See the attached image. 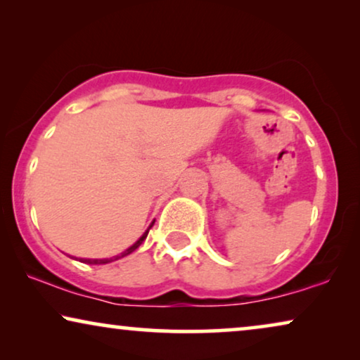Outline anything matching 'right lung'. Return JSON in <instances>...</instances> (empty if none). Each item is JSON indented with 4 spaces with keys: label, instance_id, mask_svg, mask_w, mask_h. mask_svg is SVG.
<instances>
[{
    "label": "right lung",
    "instance_id": "add662e5",
    "mask_svg": "<svg viewBox=\"0 0 360 360\" xmlns=\"http://www.w3.org/2000/svg\"><path fill=\"white\" fill-rule=\"evenodd\" d=\"M155 221V219H154ZM154 221H152L150 223V226L149 228H147V231L144 234L141 236L139 239L136 240L134 244L131 245V248H127L124 252H121V254H117V255H115V257H110V259H80V262H83V264H91V265H101V264H110V262H115V260H117V259H122V257H126V255H129L131 252H134V250L139 248V245L144 243L146 240V238H147V234H149V229L152 228V226H154Z\"/></svg>",
    "mask_w": 360,
    "mask_h": 360
}]
</instances>
